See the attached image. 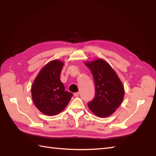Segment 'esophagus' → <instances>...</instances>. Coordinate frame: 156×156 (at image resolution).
<instances>
[{
	"label": "esophagus",
	"mask_w": 156,
	"mask_h": 156,
	"mask_svg": "<svg viewBox=\"0 0 156 156\" xmlns=\"http://www.w3.org/2000/svg\"><path fill=\"white\" fill-rule=\"evenodd\" d=\"M73 95L75 97H78L79 96V92H75V93H74Z\"/></svg>",
	"instance_id": "esophagus-1"
}]
</instances>
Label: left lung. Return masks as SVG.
<instances>
[{"label": "left lung", "mask_w": 156, "mask_h": 156, "mask_svg": "<svg viewBox=\"0 0 156 156\" xmlns=\"http://www.w3.org/2000/svg\"><path fill=\"white\" fill-rule=\"evenodd\" d=\"M84 64L91 71L96 88L95 97L88 106L99 117L109 116L123 101V84L115 71L103 59L98 58Z\"/></svg>", "instance_id": "8db88e82"}]
</instances>
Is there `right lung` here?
<instances>
[{"instance_id":"1","label":"right lung","mask_w":156,"mask_h":156,"mask_svg":"<svg viewBox=\"0 0 156 156\" xmlns=\"http://www.w3.org/2000/svg\"><path fill=\"white\" fill-rule=\"evenodd\" d=\"M64 62L53 60L47 64L36 77L31 88L33 102L43 114L58 115L67 106L73 94L65 91L60 80Z\"/></svg>"}]
</instances>
